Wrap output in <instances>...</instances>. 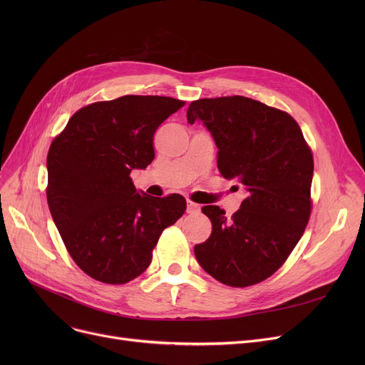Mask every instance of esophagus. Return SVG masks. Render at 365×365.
Listing matches in <instances>:
<instances>
[{
  "label": "esophagus",
  "instance_id": "34e87169",
  "mask_svg": "<svg viewBox=\"0 0 365 365\" xmlns=\"http://www.w3.org/2000/svg\"><path fill=\"white\" fill-rule=\"evenodd\" d=\"M186 210H187V213H198V212H200V210H201V207H200V204H197V202H192V201H187Z\"/></svg>",
  "mask_w": 365,
  "mask_h": 365
}]
</instances>
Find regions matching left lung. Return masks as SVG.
<instances>
[{"mask_svg": "<svg viewBox=\"0 0 365 365\" xmlns=\"http://www.w3.org/2000/svg\"><path fill=\"white\" fill-rule=\"evenodd\" d=\"M187 123L212 133L217 167L247 190L232 217L202 207L212 235L194 252L202 269L231 287L269 278L293 252L311 216L314 158L292 115L262 102L227 96L189 105Z\"/></svg>", "mask_w": 365, "mask_h": 365, "instance_id": "obj_1", "label": "left lung"}]
</instances>
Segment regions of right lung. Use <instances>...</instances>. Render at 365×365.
I'll return each instance as SVG.
<instances>
[{"label":"right lung","instance_id":"1","mask_svg":"<svg viewBox=\"0 0 365 365\" xmlns=\"http://www.w3.org/2000/svg\"><path fill=\"white\" fill-rule=\"evenodd\" d=\"M185 102L123 96L75 112L47 155V201L73 262L91 278L125 284L146 271L164 229L180 219L179 194L139 192L130 173L153 157V134Z\"/></svg>","mask_w":365,"mask_h":365}]
</instances>
